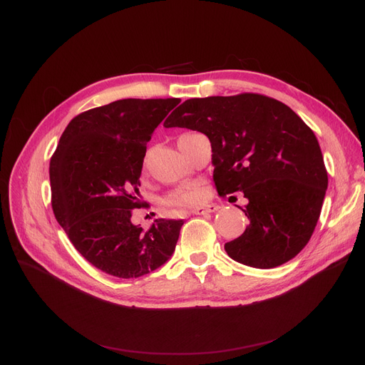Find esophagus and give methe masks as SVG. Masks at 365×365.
Segmentation results:
<instances>
[{"instance_id": "obj_1", "label": "esophagus", "mask_w": 365, "mask_h": 365, "mask_svg": "<svg viewBox=\"0 0 365 365\" xmlns=\"http://www.w3.org/2000/svg\"><path fill=\"white\" fill-rule=\"evenodd\" d=\"M219 208H220V205H217V204H207V205H202V207L194 208V210H192V213H194V215H208V213H215V212H217Z\"/></svg>"}]
</instances>
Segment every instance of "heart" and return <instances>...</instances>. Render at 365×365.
I'll list each match as a JSON object with an SVG mask.
<instances>
[{
    "instance_id": "1",
    "label": "heart",
    "mask_w": 365,
    "mask_h": 365,
    "mask_svg": "<svg viewBox=\"0 0 365 365\" xmlns=\"http://www.w3.org/2000/svg\"><path fill=\"white\" fill-rule=\"evenodd\" d=\"M207 200V189L201 183H187L170 192L164 202L173 208H192Z\"/></svg>"
}]
</instances>
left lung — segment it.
Listing matches in <instances>:
<instances>
[{
    "label": "left lung",
    "mask_w": 365,
    "mask_h": 365,
    "mask_svg": "<svg viewBox=\"0 0 365 365\" xmlns=\"http://www.w3.org/2000/svg\"><path fill=\"white\" fill-rule=\"evenodd\" d=\"M164 127L204 133L212 143L217 194L242 192L248 200L242 212L250 225L225 244L229 257L271 269L303 250L329 176L314 131L293 109L259 93L212 96L185 101Z\"/></svg>",
    "instance_id": "8db88e82"
}]
</instances>
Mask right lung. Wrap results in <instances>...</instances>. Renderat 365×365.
I'll return each mask as SVG.
<instances>
[{"label":"right lung","instance_id":"1","mask_svg":"<svg viewBox=\"0 0 365 365\" xmlns=\"http://www.w3.org/2000/svg\"><path fill=\"white\" fill-rule=\"evenodd\" d=\"M179 99H123L76 115L50 160L51 207L69 241L102 272L139 278L175 252L183 220L131 223L146 143Z\"/></svg>","mask_w":365,"mask_h":365}]
</instances>
